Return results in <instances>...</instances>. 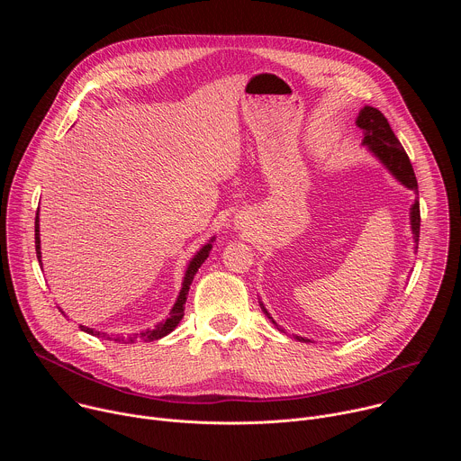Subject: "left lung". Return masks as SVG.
Wrapping results in <instances>:
<instances>
[{
    "mask_svg": "<svg viewBox=\"0 0 461 461\" xmlns=\"http://www.w3.org/2000/svg\"><path fill=\"white\" fill-rule=\"evenodd\" d=\"M356 125L363 131V142L361 144L366 148V151L372 153L386 167V171L393 178H396L402 185H405L407 189L418 191V180H416L412 164H411L403 146L400 144L396 135H393V131L390 129L383 113L377 111L375 107L365 105L359 111L357 118H356ZM420 222H421V219H420V203L416 201L411 206V230H412V239L416 242V246H414L416 249H418V240H420ZM260 308H262V312H265V315L279 328V324L268 313L265 304L260 303ZM279 330H281V328H279ZM281 332H285V330H281ZM294 338L297 341H303V343H313L312 339H306V338H301V336H294Z\"/></svg>",
    "mask_w": 461,
    "mask_h": 461,
    "instance_id": "1",
    "label": "left lung"
}]
</instances>
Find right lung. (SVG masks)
I'll return each instance as SVG.
<instances>
[{
	"label": "right lung",
	"instance_id": "right-lung-1",
	"mask_svg": "<svg viewBox=\"0 0 461 461\" xmlns=\"http://www.w3.org/2000/svg\"><path fill=\"white\" fill-rule=\"evenodd\" d=\"M34 242H36V257H38V260H40V267H41V246H40V210H38V213H36V222H34ZM213 240H215V237H212L199 251H196L193 257H191V260H189V265H187V268H185V274H184V281H182V288H180V292H178V295H176V301H175V304H173V308L169 310V317L167 319H164L162 322H158L155 328H148V330H144V332H140V334H133V336H129L127 339L125 338H122V336H109V334H105V332H98V330H95V328H89V326H84V324H80V328L84 332H87V334H91V336H95V338H102V339H107V341H116V343H137L139 339L140 341H144V343H151V341H158V339H162V338H166L167 334H171L175 328L178 326V322H180V319L184 317V304H185V299H187V292H189V286H191V283H193V277L196 276V272H199V268L203 267V262L210 257V251H212V248H213ZM63 315H65V312L63 310H59ZM68 317V315H65Z\"/></svg>",
	"mask_w": 461,
	"mask_h": 461
}]
</instances>
